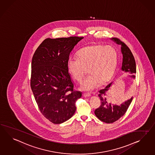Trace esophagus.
I'll return each instance as SVG.
<instances>
[{"instance_id":"esophagus-1","label":"esophagus","mask_w":155,"mask_h":155,"mask_svg":"<svg viewBox=\"0 0 155 155\" xmlns=\"http://www.w3.org/2000/svg\"><path fill=\"white\" fill-rule=\"evenodd\" d=\"M83 95L84 97H88L91 96V94L89 93H84Z\"/></svg>"}]
</instances>
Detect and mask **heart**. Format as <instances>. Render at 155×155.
Returning a JSON list of instances; mask_svg holds the SVG:
<instances>
[{
  "instance_id": "b5f03b06",
  "label": "heart",
  "mask_w": 155,
  "mask_h": 155,
  "mask_svg": "<svg viewBox=\"0 0 155 155\" xmlns=\"http://www.w3.org/2000/svg\"><path fill=\"white\" fill-rule=\"evenodd\" d=\"M117 54L111 46L93 45L81 48L78 57L71 56L68 61V69L73 78L81 83L87 73L89 75L81 86L83 91H90L101 83L108 81L113 75L117 64Z\"/></svg>"
}]
</instances>
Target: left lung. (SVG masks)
Returning a JSON list of instances; mask_svg holds the SVG:
<instances>
[{
  "label": "left lung",
  "instance_id": "left-lung-1",
  "mask_svg": "<svg viewBox=\"0 0 155 155\" xmlns=\"http://www.w3.org/2000/svg\"><path fill=\"white\" fill-rule=\"evenodd\" d=\"M116 42L117 44L121 45V52L123 55V60L121 69L123 71L129 72L131 74L136 72V64L134 57L130 49L124 42L121 41L119 39L113 38L112 39ZM132 77L135 78L134 76ZM111 84H108L102 90L99 91L98 97L101 100V105L94 111L95 115L101 121L107 124L113 123L118 120L126 113L127 108L131 103L133 97L120 106L113 105L107 102L106 94Z\"/></svg>",
  "mask_w": 155,
  "mask_h": 155
}]
</instances>
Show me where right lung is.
<instances>
[{
  "label": "right lung",
  "instance_id": "1",
  "mask_svg": "<svg viewBox=\"0 0 155 155\" xmlns=\"http://www.w3.org/2000/svg\"><path fill=\"white\" fill-rule=\"evenodd\" d=\"M83 37L47 38L32 57L30 85L40 112L55 124L70 119L81 93L74 89L68 69L70 53Z\"/></svg>",
  "mask_w": 155,
  "mask_h": 155
}]
</instances>
